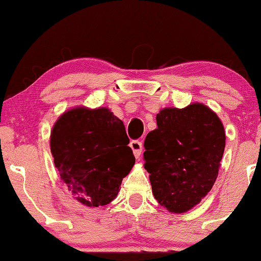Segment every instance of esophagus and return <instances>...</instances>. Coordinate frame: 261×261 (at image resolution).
Here are the masks:
<instances>
[{
    "instance_id": "obj_1",
    "label": "esophagus",
    "mask_w": 261,
    "mask_h": 261,
    "mask_svg": "<svg viewBox=\"0 0 261 261\" xmlns=\"http://www.w3.org/2000/svg\"><path fill=\"white\" fill-rule=\"evenodd\" d=\"M130 147H131V149H133L135 157L140 158L141 152H142V142H141V141H139V140L131 141V142H130Z\"/></svg>"
}]
</instances>
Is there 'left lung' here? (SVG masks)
Returning a JSON list of instances; mask_svg holds the SVG:
<instances>
[{
  "instance_id": "left-lung-1",
  "label": "left lung",
  "mask_w": 261,
  "mask_h": 261,
  "mask_svg": "<svg viewBox=\"0 0 261 261\" xmlns=\"http://www.w3.org/2000/svg\"><path fill=\"white\" fill-rule=\"evenodd\" d=\"M145 140L143 160L154 199L173 214L197 205L218 175L226 134L217 114L201 103L164 108Z\"/></svg>"
}]
</instances>
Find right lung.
Here are the masks:
<instances>
[{"instance_id": "1", "label": "right lung", "mask_w": 261, "mask_h": 261, "mask_svg": "<svg viewBox=\"0 0 261 261\" xmlns=\"http://www.w3.org/2000/svg\"><path fill=\"white\" fill-rule=\"evenodd\" d=\"M124 122L108 108L77 107L53 126L50 149L68 191L89 207L108 205L135 164Z\"/></svg>"}]
</instances>
